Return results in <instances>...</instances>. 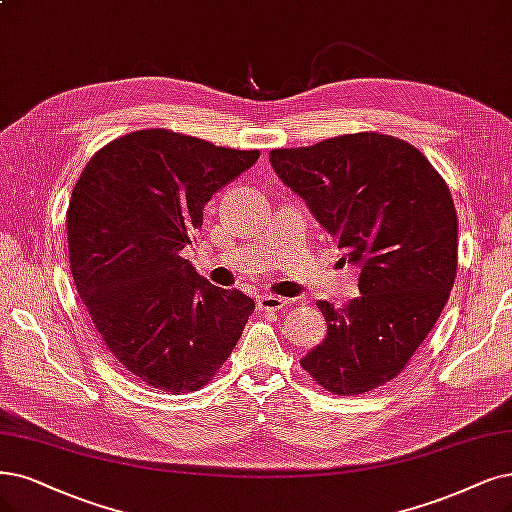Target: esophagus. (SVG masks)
<instances>
[{
  "mask_svg": "<svg viewBox=\"0 0 512 512\" xmlns=\"http://www.w3.org/2000/svg\"><path fill=\"white\" fill-rule=\"evenodd\" d=\"M257 306L259 310H266V312H278L287 306V299H282L278 295H261L257 299Z\"/></svg>",
  "mask_w": 512,
  "mask_h": 512,
  "instance_id": "obj_1",
  "label": "esophagus"
}]
</instances>
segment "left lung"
Masks as SVG:
<instances>
[{
	"instance_id": "left-lung-1",
	"label": "left lung",
	"mask_w": 512,
	"mask_h": 512,
	"mask_svg": "<svg viewBox=\"0 0 512 512\" xmlns=\"http://www.w3.org/2000/svg\"><path fill=\"white\" fill-rule=\"evenodd\" d=\"M270 164L335 238L358 274L348 306L318 301L327 337L304 358L333 394H361L399 375L437 323L458 268V217L422 151L380 132L272 149Z\"/></svg>"
}]
</instances>
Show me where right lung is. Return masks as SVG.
<instances>
[{"label":"right lung","instance_id":"obj_1","mask_svg":"<svg viewBox=\"0 0 512 512\" xmlns=\"http://www.w3.org/2000/svg\"><path fill=\"white\" fill-rule=\"evenodd\" d=\"M257 158V149L149 128L97 151L73 187V282L103 344L149 386L177 394L211 382L255 310L181 251L202 227L204 204Z\"/></svg>","mask_w":512,"mask_h":512}]
</instances>
